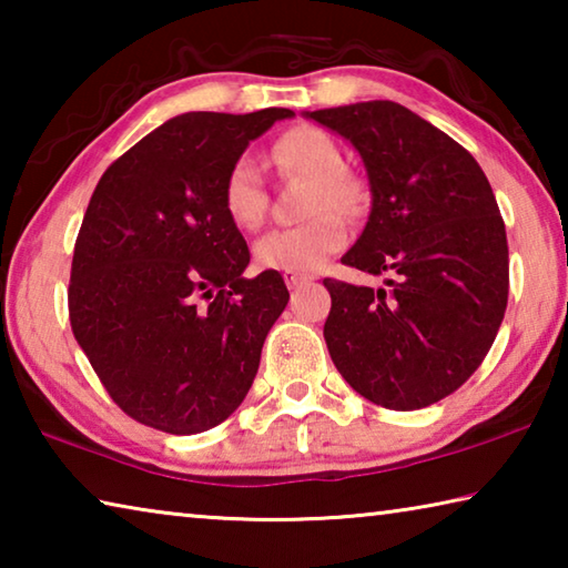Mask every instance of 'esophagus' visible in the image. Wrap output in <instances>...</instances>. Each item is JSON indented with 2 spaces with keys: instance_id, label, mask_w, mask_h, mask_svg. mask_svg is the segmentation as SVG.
Listing matches in <instances>:
<instances>
[{
  "instance_id": "obj_1",
  "label": "esophagus",
  "mask_w": 568,
  "mask_h": 568,
  "mask_svg": "<svg viewBox=\"0 0 568 568\" xmlns=\"http://www.w3.org/2000/svg\"><path fill=\"white\" fill-rule=\"evenodd\" d=\"M283 277H285V285L291 287V291H293V287H301V285L313 281V275H303V273H295V271H285Z\"/></svg>"
}]
</instances>
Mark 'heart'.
I'll list each match as a JSON object with an SVG mask.
<instances>
[{
    "label": "heart",
    "mask_w": 568,
    "mask_h": 568,
    "mask_svg": "<svg viewBox=\"0 0 568 568\" xmlns=\"http://www.w3.org/2000/svg\"><path fill=\"white\" fill-rule=\"evenodd\" d=\"M271 158L283 172L313 180V215L307 223L275 227L255 243V257L273 271L313 273L331 255L341 253L348 243V227L338 213H355L361 205V187L343 175V152L331 134L315 128H295L275 140ZM223 205L237 227L255 230L265 220L267 195L263 170L253 158H240L227 170L223 185Z\"/></svg>",
    "instance_id": "obj_1"
}]
</instances>
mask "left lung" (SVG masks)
I'll return each instance as SVG.
<instances>
[{"instance_id":"8db88e82","label":"left lung","mask_w":568,"mask_h":568,"mask_svg":"<svg viewBox=\"0 0 568 568\" xmlns=\"http://www.w3.org/2000/svg\"><path fill=\"white\" fill-rule=\"evenodd\" d=\"M368 172L371 215L343 265L386 287L325 277L328 353L355 393L416 410L474 376L501 328L508 243L494 190L468 150L390 100L305 112Z\"/></svg>"}]
</instances>
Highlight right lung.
Segmentation results:
<instances>
[{
  "instance_id": "1",
  "label": "right lung",
  "mask_w": 568,
  "mask_h": 568,
  "mask_svg": "<svg viewBox=\"0 0 568 568\" xmlns=\"http://www.w3.org/2000/svg\"><path fill=\"white\" fill-rule=\"evenodd\" d=\"M285 108L185 112L104 170L74 243L70 323L130 418L190 436L247 396L287 305L277 271L245 277L250 250L223 205L227 170Z\"/></svg>"
}]
</instances>
